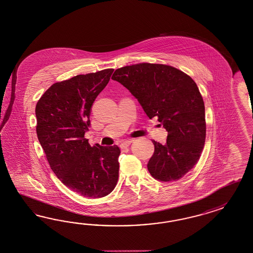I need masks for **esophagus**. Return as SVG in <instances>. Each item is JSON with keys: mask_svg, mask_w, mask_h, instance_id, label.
Wrapping results in <instances>:
<instances>
[{"mask_svg": "<svg viewBox=\"0 0 253 253\" xmlns=\"http://www.w3.org/2000/svg\"><path fill=\"white\" fill-rule=\"evenodd\" d=\"M131 142H132V140H125V141H123L122 144H121V148H128V147L131 145Z\"/></svg>", "mask_w": 253, "mask_h": 253, "instance_id": "obj_1", "label": "esophagus"}]
</instances>
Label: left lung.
Segmentation results:
<instances>
[{"mask_svg":"<svg viewBox=\"0 0 253 253\" xmlns=\"http://www.w3.org/2000/svg\"><path fill=\"white\" fill-rule=\"evenodd\" d=\"M112 79L168 131L165 145L152 140L155 149L148 172L165 182L180 179L197 164L206 141L205 104L196 83L173 66L148 62L119 68Z\"/></svg>","mask_w":253,"mask_h":253,"instance_id":"left-lung-1","label":"left lung"}]
</instances>
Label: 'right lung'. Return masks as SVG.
Here are the masks:
<instances>
[{
	"label": "right lung",
	"mask_w": 253,
	"mask_h": 253,
	"mask_svg": "<svg viewBox=\"0 0 253 253\" xmlns=\"http://www.w3.org/2000/svg\"><path fill=\"white\" fill-rule=\"evenodd\" d=\"M114 69L79 75L54 83L35 106L36 133L54 174L70 190L87 198L109 194L119 178L118 146H90V108Z\"/></svg>",
	"instance_id": "right-lung-1"
}]
</instances>
